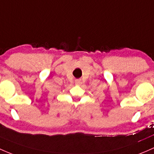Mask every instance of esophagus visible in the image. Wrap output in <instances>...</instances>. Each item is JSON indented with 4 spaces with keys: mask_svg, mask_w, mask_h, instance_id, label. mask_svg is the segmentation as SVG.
Masks as SVG:
<instances>
[{
    "mask_svg": "<svg viewBox=\"0 0 154 154\" xmlns=\"http://www.w3.org/2000/svg\"><path fill=\"white\" fill-rule=\"evenodd\" d=\"M75 83L77 84V85H80V84L82 83L81 80H75Z\"/></svg>",
    "mask_w": 154,
    "mask_h": 154,
    "instance_id": "34e87169",
    "label": "esophagus"
}]
</instances>
